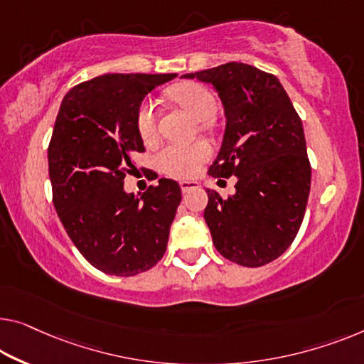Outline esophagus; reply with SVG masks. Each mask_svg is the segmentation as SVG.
Masks as SVG:
<instances>
[{
    "instance_id": "esophagus-1",
    "label": "esophagus",
    "mask_w": 364,
    "mask_h": 364,
    "mask_svg": "<svg viewBox=\"0 0 364 364\" xmlns=\"http://www.w3.org/2000/svg\"><path fill=\"white\" fill-rule=\"evenodd\" d=\"M180 186H181L183 193H189V191H193V189H198L200 184L194 180H183V181H180Z\"/></svg>"
}]
</instances>
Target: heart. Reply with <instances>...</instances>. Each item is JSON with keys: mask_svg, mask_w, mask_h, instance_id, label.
Returning a JSON list of instances; mask_svg holds the SVG:
<instances>
[{"mask_svg": "<svg viewBox=\"0 0 364 364\" xmlns=\"http://www.w3.org/2000/svg\"><path fill=\"white\" fill-rule=\"evenodd\" d=\"M168 96L198 121H208L215 112L217 102L214 95L199 83L188 81V83L173 86L168 91ZM156 122H159L156 105L151 100L142 101L135 116V124H137L140 139L145 144L155 142ZM209 156L210 145L204 140H198L188 145H166L156 154L155 161L159 170L165 175L173 178H193L198 175L200 166L209 160Z\"/></svg>", "mask_w": 364, "mask_h": 364, "instance_id": "b5f03b06", "label": "heart"}]
</instances>
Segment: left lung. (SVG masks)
<instances>
[{
	"label": "left lung",
	"instance_id": "left-lung-1",
	"mask_svg": "<svg viewBox=\"0 0 364 364\" xmlns=\"http://www.w3.org/2000/svg\"><path fill=\"white\" fill-rule=\"evenodd\" d=\"M214 86L225 132L209 175L237 176L235 194L208 189L204 219L222 257L242 267H263L294 240L311 191V164L301 117L274 75L229 62L186 73Z\"/></svg>",
	"mask_w": 364,
	"mask_h": 364
}]
</instances>
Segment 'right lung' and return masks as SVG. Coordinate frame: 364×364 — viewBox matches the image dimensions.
<instances>
[{"label": "right lung", "instance_id": "1", "mask_svg": "<svg viewBox=\"0 0 364 364\" xmlns=\"http://www.w3.org/2000/svg\"><path fill=\"white\" fill-rule=\"evenodd\" d=\"M176 73H112L65 95L48 145L53 205L75 247L102 273L135 276L166 250L181 188L161 178L142 196L124 191L144 151L135 116L144 97Z\"/></svg>", "mask_w": 364, "mask_h": 364}]
</instances>
